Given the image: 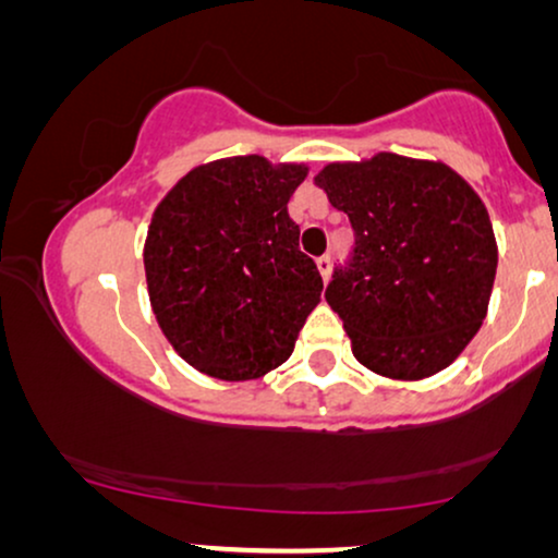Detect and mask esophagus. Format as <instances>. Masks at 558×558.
<instances>
[{"label":"esophagus","instance_id":"34e87169","mask_svg":"<svg viewBox=\"0 0 558 558\" xmlns=\"http://www.w3.org/2000/svg\"><path fill=\"white\" fill-rule=\"evenodd\" d=\"M316 265H318V272H320V278H324V280L331 278V257H328V255L318 257Z\"/></svg>","mask_w":558,"mask_h":558}]
</instances>
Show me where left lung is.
<instances>
[{"mask_svg":"<svg viewBox=\"0 0 558 558\" xmlns=\"http://www.w3.org/2000/svg\"><path fill=\"white\" fill-rule=\"evenodd\" d=\"M356 232L354 263L326 288L359 364L387 379L442 372L481 331L498 245L477 192L442 161L374 154L313 177Z\"/></svg>","mask_w":558,"mask_h":558,"instance_id":"1","label":"left lung"}]
</instances>
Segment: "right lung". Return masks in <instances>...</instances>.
<instances>
[{"label":"right lung","instance_id":"1","mask_svg":"<svg viewBox=\"0 0 558 558\" xmlns=\"http://www.w3.org/2000/svg\"><path fill=\"white\" fill-rule=\"evenodd\" d=\"M305 177L308 163L227 156L194 167L154 209L144 242L148 301L197 372L247 381L293 354L324 290L288 215Z\"/></svg>","mask_w":558,"mask_h":558}]
</instances>
